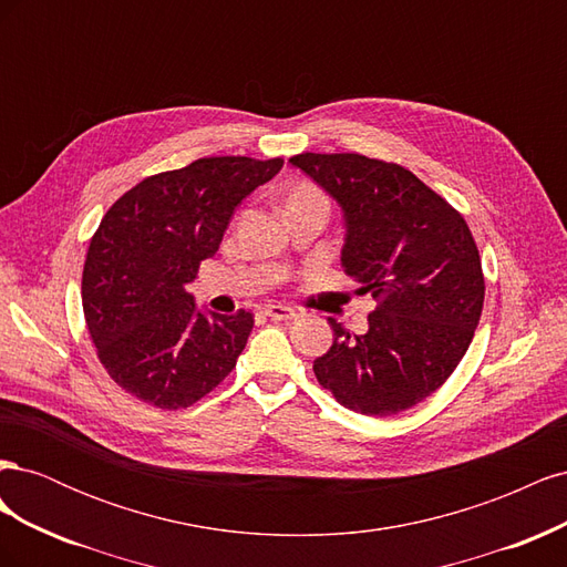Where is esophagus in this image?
<instances>
[{"instance_id": "obj_1", "label": "esophagus", "mask_w": 567, "mask_h": 567, "mask_svg": "<svg viewBox=\"0 0 567 567\" xmlns=\"http://www.w3.org/2000/svg\"><path fill=\"white\" fill-rule=\"evenodd\" d=\"M265 315L271 317V319H277V321H290V319L298 317V312L290 310V307H286V305H267Z\"/></svg>"}]
</instances>
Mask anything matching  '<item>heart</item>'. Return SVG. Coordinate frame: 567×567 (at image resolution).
Segmentation results:
<instances>
[{"label":"heart","instance_id":"obj_1","mask_svg":"<svg viewBox=\"0 0 567 567\" xmlns=\"http://www.w3.org/2000/svg\"><path fill=\"white\" fill-rule=\"evenodd\" d=\"M307 194H317V192H315V188H298V192H296V196H307Z\"/></svg>","mask_w":567,"mask_h":567}]
</instances>
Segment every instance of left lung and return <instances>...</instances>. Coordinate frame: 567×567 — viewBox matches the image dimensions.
Instances as JSON below:
<instances>
[{
    "label": "left lung",
    "instance_id": "8db88e82",
    "mask_svg": "<svg viewBox=\"0 0 567 567\" xmlns=\"http://www.w3.org/2000/svg\"><path fill=\"white\" fill-rule=\"evenodd\" d=\"M290 163L340 203L342 269L375 302L364 336L329 319L319 385L364 416L416 406L454 373L483 315L485 277L466 219L398 163L359 153H298Z\"/></svg>",
    "mask_w": 567,
    "mask_h": 567
}]
</instances>
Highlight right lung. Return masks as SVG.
<instances>
[{
  "instance_id": "right-lung-1",
  "label": "right lung",
  "mask_w": 567,
  "mask_h": 567,
  "mask_svg": "<svg viewBox=\"0 0 567 567\" xmlns=\"http://www.w3.org/2000/svg\"><path fill=\"white\" fill-rule=\"evenodd\" d=\"M281 158H198L142 179L94 231L82 271V310L101 364L125 392L158 409H186L227 379L252 315L205 317L186 293L229 219Z\"/></svg>"
}]
</instances>
